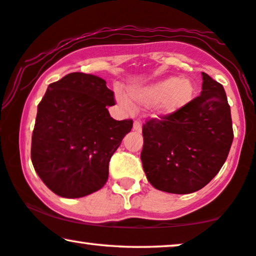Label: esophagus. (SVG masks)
<instances>
[{
    "label": "esophagus",
    "mask_w": 256,
    "mask_h": 256,
    "mask_svg": "<svg viewBox=\"0 0 256 256\" xmlns=\"http://www.w3.org/2000/svg\"><path fill=\"white\" fill-rule=\"evenodd\" d=\"M132 129H134L135 132H141L142 130V127H141V122L140 121H135L134 122V126H132Z\"/></svg>",
    "instance_id": "1"
}]
</instances>
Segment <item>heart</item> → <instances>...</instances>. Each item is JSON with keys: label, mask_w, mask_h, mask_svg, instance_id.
I'll use <instances>...</instances> for the list:
<instances>
[{"label": "heart", "mask_w": 256, "mask_h": 256, "mask_svg": "<svg viewBox=\"0 0 256 256\" xmlns=\"http://www.w3.org/2000/svg\"><path fill=\"white\" fill-rule=\"evenodd\" d=\"M194 85L190 79L168 76L150 85L129 87V98L121 90H116V100L124 110H130L132 102L138 106H149L152 104L157 115L166 116L186 106L194 98Z\"/></svg>", "instance_id": "heart-1"}]
</instances>
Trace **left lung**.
Instances as JSON below:
<instances>
[{"mask_svg":"<svg viewBox=\"0 0 256 256\" xmlns=\"http://www.w3.org/2000/svg\"><path fill=\"white\" fill-rule=\"evenodd\" d=\"M202 76L200 96L142 127L143 170L157 190L176 194L200 190L228 156L233 128L225 90L206 73Z\"/></svg>","mask_w":256,"mask_h":256,"instance_id":"1","label":"left lung"}]
</instances>
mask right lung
<instances>
[{
    "label": "right lung",
    "mask_w": 256,
    "mask_h": 256,
    "mask_svg": "<svg viewBox=\"0 0 256 256\" xmlns=\"http://www.w3.org/2000/svg\"><path fill=\"white\" fill-rule=\"evenodd\" d=\"M114 93L99 76L73 72L48 85L37 107L31 160L43 183L64 198H80L106 184L110 157L132 128L107 106Z\"/></svg>",
    "instance_id": "add662e5"
}]
</instances>
